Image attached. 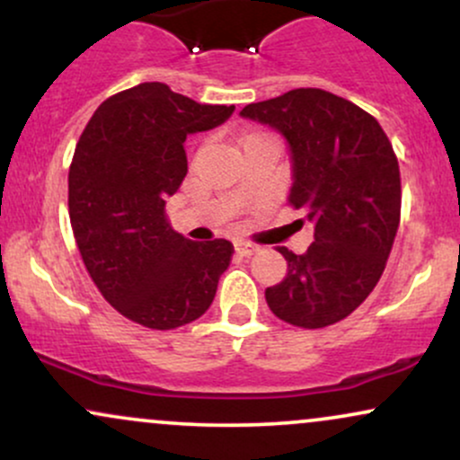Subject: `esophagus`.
Masks as SVG:
<instances>
[{
    "instance_id": "1",
    "label": "esophagus",
    "mask_w": 460,
    "mask_h": 460,
    "mask_svg": "<svg viewBox=\"0 0 460 460\" xmlns=\"http://www.w3.org/2000/svg\"><path fill=\"white\" fill-rule=\"evenodd\" d=\"M235 252L240 257H251V255H255L257 251H260V248H257L255 244H251V242H244V240H235Z\"/></svg>"
}]
</instances>
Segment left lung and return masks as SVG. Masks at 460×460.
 <instances>
[{
    "mask_svg": "<svg viewBox=\"0 0 460 460\" xmlns=\"http://www.w3.org/2000/svg\"><path fill=\"white\" fill-rule=\"evenodd\" d=\"M240 116L288 140V200L315 225L307 252L279 248L288 277L266 289L268 307L300 329L335 324L376 288L398 234L402 192L392 142L372 114L320 88L251 103Z\"/></svg>",
    "mask_w": 460,
    "mask_h": 460,
    "instance_id": "8db88e82",
    "label": "left lung"
}]
</instances>
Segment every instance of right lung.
<instances>
[{
    "mask_svg": "<svg viewBox=\"0 0 460 460\" xmlns=\"http://www.w3.org/2000/svg\"><path fill=\"white\" fill-rule=\"evenodd\" d=\"M234 110L145 82L105 99L79 136L68 171L79 255L103 298L146 329L171 331L200 318L229 268L234 244L177 234L166 199L188 172V136L218 128Z\"/></svg>",
    "mask_w": 460,
    "mask_h": 460,
    "instance_id": "obj_1",
    "label": "right lung"
}]
</instances>
